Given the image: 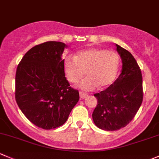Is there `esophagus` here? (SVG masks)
Instances as JSON below:
<instances>
[{
  "label": "esophagus",
  "instance_id": "obj_1",
  "mask_svg": "<svg viewBox=\"0 0 159 159\" xmlns=\"http://www.w3.org/2000/svg\"><path fill=\"white\" fill-rule=\"evenodd\" d=\"M79 94H80V98H81V99H84V98H86L87 97H88V94L84 92H82V91H80Z\"/></svg>",
  "mask_w": 159,
  "mask_h": 159
}]
</instances>
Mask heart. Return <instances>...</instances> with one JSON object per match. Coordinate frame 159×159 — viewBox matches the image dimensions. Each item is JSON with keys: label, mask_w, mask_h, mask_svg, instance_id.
Returning <instances> with one entry per match:
<instances>
[{"label": "heart", "mask_w": 159, "mask_h": 159, "mask_svg": "<svg viewBox=\"0 0 159 159\" xmlns=\"http://www.w3.org/2000/svg\"><path fill=\"white\" fill-rule=\"evenodd\" d=\"M120 58L112 50L88 49L81 50L74 58L64 59V71L69 82L77 83L84 75L87 77L78 84L81 89L91 91L110 86L116 79L119 70Z\"/></svg>", "instance_id": "1"}]
</instances>
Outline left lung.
I'll list each match as a JSON object with an SVG mask.
<instances>
[{
	"label": "left lung",
	"mask_w": 159,
	"mask_h": 159,
	"mask_svg": "<svg viewBox=\"0 0 159 159\" xmlns=\"http://www.w3.org/2000/svg\"><path fill=\"white\" fill-rule=\"evenodd\" d=\"M122 60L121 73L106 90L94 93L98 104L92 118L98 128L115 131L125 127L133 119L143 98L141 70L133 55L116 44Z\"/></svg>",
	"instance_id": "obj_1"
}]
</instances>
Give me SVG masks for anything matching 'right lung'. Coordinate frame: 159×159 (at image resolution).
Masks as SVG:
<instances>
[{"mask_svg": "<svg viewBox=\"0 0 159 159\" xmlns=\"http://www.w3.org/2000/svg\"><path fill=\"white\" fill-rule=\"evenodd\" d=\"M61 42L37 45L24 55L16 72L15 98L31 123L51 129L64 124L79 101V93L65 77Z\"/></svg>", "mask_w": 159, "mask_h": 159, "instance_id": "add662e5", "label": "right lung"}]
</instances>
